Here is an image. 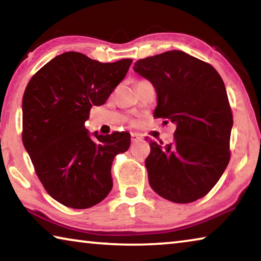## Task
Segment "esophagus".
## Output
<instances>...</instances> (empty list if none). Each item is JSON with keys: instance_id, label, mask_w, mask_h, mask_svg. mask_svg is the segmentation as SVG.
I'll use <instances>...</instances> for the list:
<instances>
[{"instance_id": "34e87169", "label": "esophagus", "mask_w": 261, "mask_h": 261, "mask_svg": "<svg viewBox=\"0 0 261 261\" xmlns=\"http://www.w3.org/2000/svg\"><path fill=\"white\" fill-rule=\"evenodd\" d=\"M141 139V136L139 134H136V132H134V134H131V140L132 141H137Z\"/></svg>"}]
</instances>
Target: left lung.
<instances>
[{
	"mask_svg": "<svg viewBox=\"0 0 261 261\" xmlns=\"http://www.w3.org/2000/svg\"><path fill=\"white\" fill-rule=\"evenodd\" d=\"M134 70L155 88L154 116L176 124L173 144L149 143V185L177 204L200 199L230 160L232 114L222 78L211 64L180 50L137 61Z\"/></svg>",
	"mask_w": 261,
	"mask_h": 261,
	"instance_id": "1",
	"label": "left lung"
}]
</instances>
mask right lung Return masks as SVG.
I'll return each instance as SVG.
<instances>
[{
	"label": "right lung",
	"mask_w": 261,
	"mask_h": 261,
	"mask_svg": "<svg viewBox=\"0 0 261 261\" xmlns=\"http://www.w3.org/2000/svg\"><path fill=\"white\" fill-rule=\"evenodd\" d=\"M132 63H101L82 53L54 57L31 78L23 95V144L46 191L71 208L102 201L113 188L112 165L129 149L130 134H91L93 106L103 105Z\"/></svg>",
	"instance_id": "obj_1"
}]
</instances>
